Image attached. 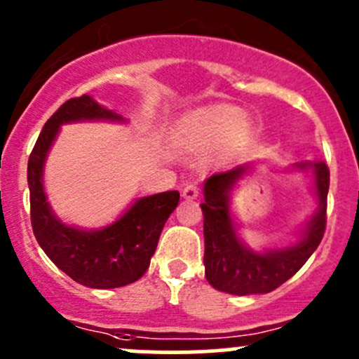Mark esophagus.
<instances>
[{
	"label": "esophagus",
	"mask_w": 359,
	"mask_h": 359,
	"mask_svg": "<svg viewBox=\"0 0 359 359\" xmlns=\"http://www.w3.org/2000/svg\"><path fill=\"white\" fill-rule=\"evenodd\" d=\"M182 196L186 198V200H196V198L200 196V187H198L196 184H187L182 189Z\"/></svg>",
	"instance_id": "esophagus-1"
}]
</instances>
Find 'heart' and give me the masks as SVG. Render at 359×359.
<instances>
[{
  "instance_id": "obj_1",
  "label": "heart",
  "mask_w": 359,
  "mask_h": 359,
  "mask_svg": "<svg viewBox=\"0 0 359 359\" xmlns=\"http://www.w3.org/2000/svg\"><path fill=\"white\" fill-rule=\"evenodd\" d=\"M243 125V112L236 107H217L200 119V130L208 137H224Z\"/></svg>"
}]
</instances>
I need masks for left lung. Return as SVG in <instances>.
<instances>
[{"instance_id":"left-lung-1","label":"left lung","mask_w":359,"mask_h":359,"mask_svg":"<svg viewBox=\"0 0 359 359\" xmlns=\"http://www.w3.org/2000/svg\"><path fill=\"white\" fill-rule=\"evenodd\" d=\"M297 166H307L299 163ZM320 210L311 220L304 240L287 250L253 253L240 243L229 215V191L243 177L247 166L213 173L205 184L203 233H205V276L217 290L248 295L267 293L290 280L307 262L327 229V196L330 187V170L325 163H314Z\"/></svg>"}]
</instances>
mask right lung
<instances>
[{"instance_id": "obj_1", "label": "right lung", "mask_w": 359, "mask_h": 359, "mask_svg": "<svg viewBox=\"0 0 359 359\" xmlns=\"http://www.w3.org/2000/svg\"><path fill=\"white\" fill-rule=\"evenodd\" d=\"M79 119H121L88 95L69 99L43 126L27 163L32 233L39 247L69 278L90 288H118L144 276L158 247L159 234L179 203V191L140 198L118 222L102 231H79L53 217L41 173L59 126Z\"/></svg>"}]
</instances>
